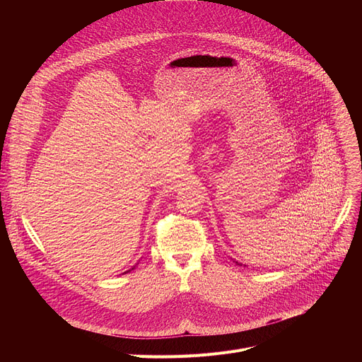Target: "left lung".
<instances>
[{
	"label": "left lung",
	"mask_w": 362,
	"mask_h": 362,
	"mask_svg": "<svg viewBox=\"0 0 362 362\" xmlns=\"http://www.w3.org/2000/svg\"><path fill=\"white\" fill-rule=\"evenodd\" d=\"M233 262H236V264H238V265H242V264H240V262H238V261H235V259H233Z\"/></svg>",
	"instance_id": "8db88e82"
}]
</instances>
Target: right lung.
<instances>
[{
    "label": "right lung",
    "mask_w": 362,
    "mask_h": 362,
    "mask_svg": "<svg viewBox=\"0 0 362 362\" xmlns=\"http://www.w3.org/2000/svg\"><path fill=\"white\" fill-rule=\"evenodd\" d=\"M133 269H135V267H133ZM133 269H132V270H133ZM129 272H130V270H129ZM129 272H124V273H129Z\"/></svg>",
    "instance_id": "add662e5"
}]
</instances>
